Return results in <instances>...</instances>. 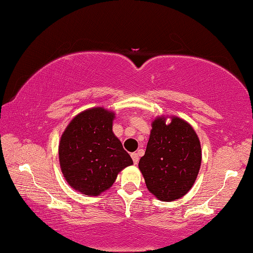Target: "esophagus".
I'll list each match as a JSON object with an SVG mask.
<instances>
[{"label": "esophagus", "mask_w": 253, "mask_h": 253, "mask_svg": "<svg viewBox=\"0 0 253 253\" xmlns=\"http://www.w3.org/2000/svg\"><path fill=\"white\" fill-rule=\"evenodd\" d=\"M131 157H132V159H133L134 165H138V163H139V155L136 154V152H133V154H131Z\"/></svg>", "instance_id": "esophagus-1"}]
</instances>
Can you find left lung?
<instances>
[{"instance_id": "1", "label": "left lung", "mask_w": 253, "mask_h": 253, "mask_svg": "<svg viewBox=\"0 0 253 253\" xmlns=\"http://www.w3.org/2000/svg\"><path fill=\"white\" fill-rule=\"evenodd\" d=\"M157 117L152 121L146 154L139 169L147 188L159 201L172 202L188 193L202 163V149L195 130L185 120Z\"/></svg>"}]
</instances>
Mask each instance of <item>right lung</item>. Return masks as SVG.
I'll return each mask as SVG.
<instances>
[{"label": "right lung", "mask_w": 253, "mask_h": 253, "mask_svg": "<svg viewBox=\"0 0 253 253\" xmlns=\"http://www.w3.org/2000/svg\"><path fill=\"white\" fill-rule=\"evenodd\" d=\"M114 118V112L92 107L77 114L61 134V172L70 187L84 195H101L112 187L120 171L133 165L112 131Z\"/></svg>", "instance_id": "right-lung-1"}]
</instances>
